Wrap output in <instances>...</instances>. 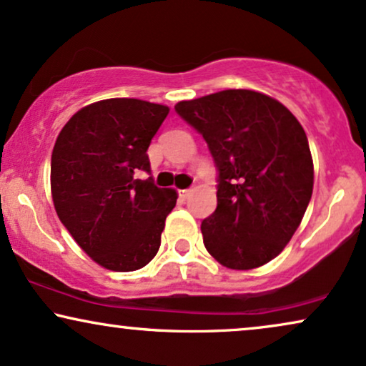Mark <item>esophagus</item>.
<instances>
[{
    "instance_id": "obj_1",
    "label": "esophagus",
    "mask_w": 366,
    "mask_h": 366,
    "mask_svg": "<svg viewBox=\"0 0 366 366\" xmlns=\"http://www.w3.org/2000/svg\"><path fill=\"white\" fill-rule=\"evenodd\" d=\"M193 192H194L193 188H188V189H182V192H179V194H182L183 198H189L193 194Z\"/></svg>"
}]
</instances>
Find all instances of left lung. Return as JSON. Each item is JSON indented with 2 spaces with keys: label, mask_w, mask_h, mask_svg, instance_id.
Instances as JSON below:
<instances>
[{
  "label": "left lung",
  "mask_w": 366,
  "mask_h": 366,
  "mask_svg": "<svg viewBox=\"0 0 366 366\" xmlns=\"http://www.w3.org/2000/svg\"><path fill=\"white\" fill-rule=\"evenodd\" d=\"M218 169L217 208L202 222L203 244L229 269L249 270L282 252L312 194L306 132L286 106L247 89L182 101Z\"/></svg>",
  "instance_id": "1"
}]
</instances>
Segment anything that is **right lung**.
<instances>
[{
  "label": "right lung",
  "mask_w": 366,
  "mask_h": 366,
  "mask_svg": "<svg viewBox=\"0 0 366 366\" xmlns=\"http://www.w3.org/2000/svg\"><path fill=\"white\" fill-rule=\"evenodd\" d=\"M169 107L139 99H106L75 112L51 153V198L80 249L116 272L144 267L158 252L174 189L159 188L148 151Z\"/></svg>",
  "instance_id": "obj_1"
}]
</instances>
